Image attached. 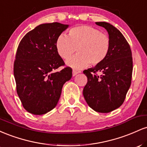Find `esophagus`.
<instances>
[{
  "mask_svg": "<svg viewBox=\"0 0 147 147\" xmlns=\"http://www.w3.org/2000/svg\"><path fill=\"white\" fill-rule=\"evenodd\" d=\"M78 73H79V72H77V71H76V70H72V76H73V77H75V75H77V74Z\"/></svg>",
  "mask_w": 147,
  "mask_h": 147,
  "instance_id": "esophagus-1",
  "label": "esophagus"
}]
</instances>
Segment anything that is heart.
I'll use <instances>...</instances> for the list:
<instances>
[{"mask_svg":"<svg viewBox=\"0 0 147 147\" xmlns=\"http://www.w3.org/2000/svg\"><path fill=\"white\" fill-rule=\"evenodd\" d=\"M109 37L100 31L87 25L72 28L68 36L61 34L57 37L56 50L63 59H67L75 51L77 55L66 61V65L75 70H81L100 64L110 50Z\"/></svg>","mask_w":147,"mask_h":147,"instance_id":"obj_1","label":"heart"}]
</instances>
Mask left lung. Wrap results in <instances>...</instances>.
I'll use <instances>...</instances> for the list:
<instances>
[{
  "label": "left lung",
  "mask_w": 147,
  "mask_h": 147,
  "mask_svg": "<svg viewBox=\"0 0 147 147\" xmlns=\"http://www.w3.org/2000/svg\"><path fill=\"white\" fill-rule=\"evenodd\" d=\"M95 24L108 32L110 50L104 61L83 72L88 78L83 95L91 109L106 113L118 109L125 99L132 77V53L126 38L115 27L106 22Z\"/></svg>",
  "instance_id": "1"
}]
</instances>
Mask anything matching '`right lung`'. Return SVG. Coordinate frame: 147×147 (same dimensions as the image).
I'll return each instance as SVG.
<instances>
[{
  "label": "right lung",
  "mask_w": 147,
  "mask_h": 147,
  "mask_svg": "<svg viewBox=\"0 0 147 147\" xmlns=\"http://www.w3.org/2000/svg\"><path fill=\"white\" fill-rule=\"evenodd\" d=\"M69 25L52 23L36 26L22 38L14 65L16 91L24 109L34 115L50 111L59 100L63 84L71 79L72 69L55 70L64 62L57 53V38Z\"/></svg>",
  "instance_id": "1"
}]
</instances>
